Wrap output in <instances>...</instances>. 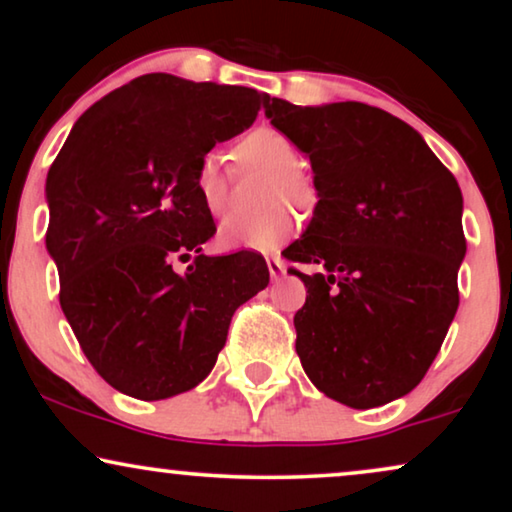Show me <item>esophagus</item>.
I'll return each instance as SVG.
<instances>
[{
	"label": "esophagus",
	"mask_w": 512,
	"mask_h": 512,
	"mask_svg": "<svg viewBox=\"0 0 512 512\" xmlns=\"http://www.w3.org/2000/svg\"><path fill=\"white\" fill-rule=\"evenodd\" d=\"M265 263H268V270H270L272 279H279V277L286 275V265L279 256H268V258H265Z\"/></svg>",
	"instance_id": "obj_1"
}]
</instances>
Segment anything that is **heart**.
<instances>
[{"mask_svg":"<svg viewBox=\"0 0 512 512\" xmlns=\"http://www.w3.org/2000/svg\"><path fill=\"white\" fill-rule=\"evenodd\" d=\"M235 160L242 167H261L268 170L261 202L272 205L261 214L244 216L233 214L221 223L219 242L226 249H256L275 251L289 240L293 233V216L279 202L291 207H310L314 200L312 179L300 170V156L296 144L284 132L268 125L249 130L235 142ZM230 181L233 172L216 149H209L195 165V191L209 214L221 216L230 202Z\"/></svg>","mask_w":512,"mask_h":512,"instance_id":"heart-1","label":"heart"}]
</instances>
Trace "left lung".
I'll use <instances>...</instances> for the list:
<instances>
[{
    "instance_id": "8db88e82",
    "label": "left lung",
    "mask_w": 512,
    "mask_h": 512,
    "mask_svg": "<svg viewBox=\"0 0 512 512\" xmlns=\"http://www.w3.org/2000/svg\"><path fill=\"white\" fill-rule=\"evenodd\" d=\"M265 116L310 156L319 202L286 249L317 275L293 317L314 387L377 408L424 380L459 307L466 254L461 191L422 137L361 102L326 107L265 97Z\"/></svg>"
}]
</instances>
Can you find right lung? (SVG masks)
I'll use <instances>...</instances> for the list:
<instances>
[{"label":"right lung","instance_id":"obj_1","mask_svg":"<svg viewBox=\"0 0 512 512\" xmlns=\"http://www.w3.org/2000/svg\"><path fill=\"white\" fill-rule=\"evenodd\" d=\"M263 100L254 88L144 74L93 104L48 170L60 307L121 394L160 401L200 384L237 307L270 282L254 251L202 254L216 226L195 191L202 153L247 130Z\"/></svg>","mask_w":512,"mask_h":512}]
</instances>
